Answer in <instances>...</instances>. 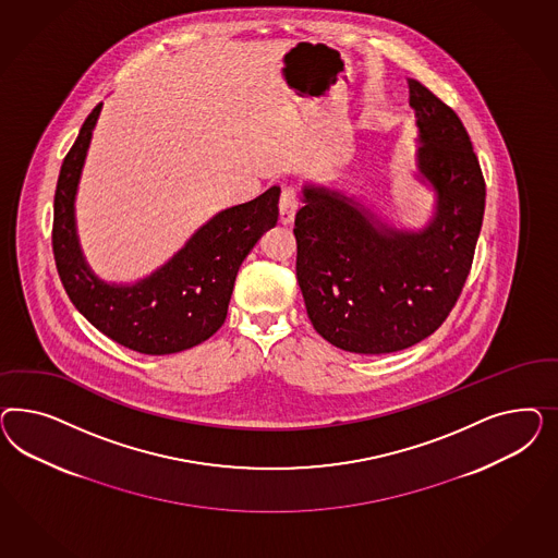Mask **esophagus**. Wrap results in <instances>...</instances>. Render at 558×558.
<instances>
[{
	"mask_svg": "<svg viewBox=\"0 0 558 558\" xmlns=\"http://www.w3.org/2000/svg\"><path fill=\"white\" fill-rule=\"evenodd\" d=\"M280 222L282 225H290L294 220V215L299 210V198H296V192L292 187H284L282 194H280Z\"/></svg>",
	"mask_w": 558,
	"mask_h": 558,
	"instance_id": "34e87169",
	"label": "esophagus"
}]
</instances>
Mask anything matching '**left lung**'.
I'll use <instances>...</instances> for the list:
<instances>
[{
  "label": "left lung",
  "mask_w": 558,
  "mask_h": 558,
  "mask_svg": "<svg viewBox=\"0 0 558 558\" xmlns=\"http://www.w3.org/2000/svg\"><path fill=\"white\" fill-rule=\"evenodd\" d=\"M415 180L432 187L422 229H397L339 190L304 184L296 278L317 333L354 354H390L432 336L458 301L485 215V180L457 112L407 80Z\"/></svg>",
  "instance_id": "1"
}]
</instances>
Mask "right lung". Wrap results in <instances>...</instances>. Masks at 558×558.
Returning a JSON list of instances; mask_svg holds the SVG:
<instances>
[{
	"label": "right lung",
	"mask_w": 558,
	"mask_h": 558,
	"mask_svg": "<svg viewBox=\"0 0 558 558\" xmlns=\"http://www.w3.org/2000/svg\"><path fill=\"white\" fill-rule=\"evenodd\" d=\"M101 104L85 119L63 159L52 219V254L75 308L104 336L141 354L184 352L215 336L227 319L236 271L259 236L276 227L280 187L206 220L180 252L133 284L98 278L85 262L75 196Z\"/></svg>",
	"instance_id": "obj_1"
}]
</instances>
